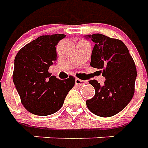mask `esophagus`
<instances>
[{"label": "esophagus", "instance_id": "1", "mask_svg": "<svg viewBox=\"0 0 148 148\" xmlns=\"http://www.w3.org/2000/svg\"><path fill=\"white\" fill-rule=\"evenodd\" d=\"M87 83V81L81 80V79H78V78H75V85L77 86H82V85H84V84Z\"/></svg>", "mask_w": 148, "mask_h": 148}]
</instances>
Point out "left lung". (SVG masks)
<instances>
[{
    "instance_id": "left-lung-1",
    "label": "left lung",
    "mask_w": 148,
    "mask_h": 148,
    "mask_svg": "<svg viewBox=\"0 0 148 148\" xmlns=\"http://www.w3.org/2000/svg\"><path fill=\"white\" fill-rule=\"evenodd\" d=\"M84 37L94 42L90 66L101 70L106 77L102 86L96 80L89 81L95 89V95L87 100L86 106L97 116H114L127 106L134 95L137 76L135 62L121 40L102 34Z\"/></svg>"
}]
</instances>
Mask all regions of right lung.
<instances>
[{"instance_id":"add662e5","label":"right lung","mask_w":148,"mask_h":148,"mask_svg":"<svg viewBox=\"0 0 148 148\" xmlns=\"http://www.w3.org/2000/svg\"><path fill=\"white\" fill-rule=\"evenodd\" d=\"M66 37L58 34L41 36L21 48L14 60L12 80L27 111L47 116L61 109L75 78L59 80L49 74V67L57 60L55 46Z\"/></svg>"}]
</instances>
